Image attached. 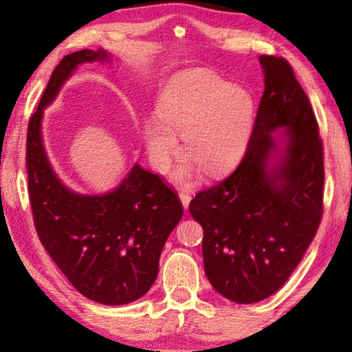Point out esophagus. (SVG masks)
<instances>
[{"mask_svg": "<svg viewBox=\"0 0 352 352\" xmlns=\"http://www.w3.org/2000/svg\"><path fill=\"white\" fill-rule=\"evenodd\" d=\"M190 199H192V197H190V194H189V192H184V190H183V192H180V200H182V204H183V208H184V210H188Z\"/></svg>", "mask_w": 352, "mask_h": 352, "instance_id": "1", "label": "esophagus"}]
</instances>
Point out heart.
<instances>
[{
  "label": "heart",
  "mask_w": 352,
  "mask_h": 352,
  "mask_svg": "<svg viewBox=\"0 0 352 352\" xmlns=\"http://www.w3.org/2000/svg\"><path fill=\"white\" fill-rule=\"evenodd\" d=\"M158 115L146 121L144 142L148 158L160 170L168 169L183 135L189 157L175 178L190 183L199 164L208 175L230 169L241 157L253 124L252 94L205 69L175 76L164 88Z\"/></svg>",
  "instance_id": "obj_1"
}]
</instances>
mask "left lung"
Wrapping results in <instances>:
<instances>
[{
	"mask_svg": "<svg viewBox=\"0 0 352 352\" xmlns=\"http://www.w3.org/2000/svg\"><path fill=\"white\" fill-rule=\"evenodd\" d=\"M259 62L265 88L243 158L189 204L204 228L206 276L239 305L283 287L323 217V142L312 105L285 58L261 56ZM279 138L286 140L285 153L269 166Z\"/></svg>",
	"mask_w": 352,
	"mask_h": 352,
	"instance_id": "8db88e82",
	"label": "left lung"
}]
</instances>
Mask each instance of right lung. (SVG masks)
<instances>
[{"label": "right lung", "instance_id": "add662e5", "mask_svg": "<svg viewBox=\"0 0 352 352\" xmlns=\"http://www.w3.org/2000/svg\"><path fill=\"white\" fill-rule=\"evenodd\" d=\"M107 58L104 50L76 51L52 71L28 124L26 168L41 245L83 296L121 306L138 300L157 279L164 242L183 216L178 194L138 164L113 192L76 194L52 172L40 133L43 109L77 65Z\"/></svg>", "mask_w": 352, "mask_h": 352}]
</instances>
